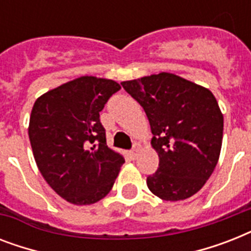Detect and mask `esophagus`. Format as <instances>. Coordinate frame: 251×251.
<instances>
[{"instance_id":"obj_1","label":"esophagus","mask_w":251,"mask_h":251,"mask_svg":"<svg viewBox=\"0 0 251 251\" xmlns=\"http://www.w3.org/2000/svg\"><path fill=\"white\" fill-rule=\"evenodd\" d=\"M129 156L131 157V159H135V157L138 156V149L131 150V151H130V152H129Z\"/></svg>"}]
</instances>
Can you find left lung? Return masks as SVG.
<instances>
[{"mask_svg":"<svg viewBox=\"0 0 251 251\" xmlns=\"http://www.w3.org/2000/svg\"><path fill=\"white\" fill-rule=\"evenodd\" d=\"M122 87L145 109L159 155L147 186L163 201H183L198 193L218 164L224 118L208 88L159 73L125 80Z\"/></svg>","mask_w":251,"mask_h":251,"instance_id":"8db88e82","label":"left lung"}]
</instances>
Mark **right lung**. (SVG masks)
<instances>
[{
	"label": "right lung",
	"instance_id": "1",
	"mask_svg": "<svg viewBox=\"0 0 251 251\" xmlns=\"http://www.w3.org/2000/svg\"><path fill=\"white\" fill-rule=\"evenodd\" d=\"M121 86L83 75L36 99L28 137L36 165L49 186L76 206L102 199L125 159L106 146L100 112Z\"/></svg>",
	"mask_w": 251,
	"mask_h": 251
}]
</instances>
